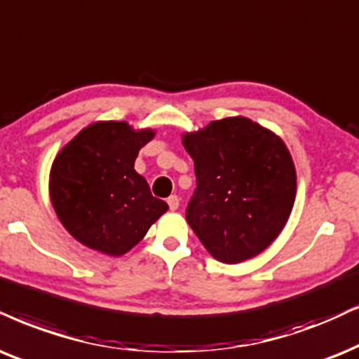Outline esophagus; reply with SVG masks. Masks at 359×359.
I'll list each match as a JSON object with an SVG mask.
<instances>
[{"mask_svg":"<svg viewBox=\"0 0 359 359\" xmlns=\"http://www.w3.org/2000/svg\"><path fill=\"white\" fill-rule=\"evenodd\" d=\"M167 203H169L170 210H177V208H179V197H177V195H170V197L167 198Z\"/></svg>","mask_w":359,"mask_h":359,"instance_id":"34e87169","label":"esophagus"}]
</instances>
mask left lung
Here are the masks:
<instances>
[{
	"label": "left lung",
	"instance_id": "1",
	"mask_svg": "<svg viewBox=\"0 0 359 359\" xmlns=\"http://www.w3.org/2000/svg\"><path fill=\"white\" fill-rule=\"evenodd\" d=\"M197 189L189 225L222 263L257 257L273 243L292 213L297 170L280 135L235 116L182 135Z\"/></svg>",
	"mask_w": 359,
	"mask_h": 359
}]
</instances>
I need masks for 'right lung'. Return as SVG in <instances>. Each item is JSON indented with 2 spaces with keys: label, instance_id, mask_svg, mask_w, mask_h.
I'll return each instance as SVG.
<instances>
[{
  "label": "right lung",
  "instance_id": "obj_1",
  "mask_svg": "<svg viewBox=\"0 0 359 359\" xmlns=\"http://www.w3.org/2000/svg\"><path fill=\"white\" fill-rule=\"evenodd\" d=\"M154 135V129H134L126 121H97L57 152L49 197L59 222L84 247L124 255L169 210L134 169Z\"/></svg>",
  "mask_w": 359,
  "mask_h": 359
}]
</instances>
